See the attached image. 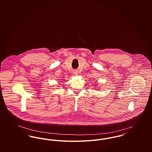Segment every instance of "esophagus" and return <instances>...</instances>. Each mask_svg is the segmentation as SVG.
Returning <instances> with one entry per match:
<instances>
[{
  "label": "esophagus",
  "instance_id": "obj_1",
  "mask_svg": "<svg viewBox=\"0 0 152 152\" xmlns=\"http://www.w3.org/2000/svg\"><path fill=\"white\" fill-rule=\"evenodd\" d=\"M77 74H78V73H77V72H74V74H75V75H78Z\"/></svg>",
  "mask_w": 152,
  "mask_h": 152
}]
</instances>
